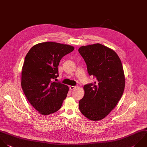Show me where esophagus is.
Listing matches in <instances>:
<instances>
[{
    "mask_svg": "<svg viewBox=\"0 0 147 147\" xmlns=\"http://www.w3.org/2000/svg\"><path fill=\"white\" fill-rule=\"evenodd\" d=\"M76 87H77L76 86H70V87H69V88H70L71 90H73L74 89H75V88H76Z\"/></svg>",
    "mask_w": 147,
    "mask_h": 147,
    "instance_id": "esophagus-1",
    "label": "esophagus"
}]
</instances>
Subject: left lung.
Here are the masks:
<instances>
[{
	"label": "left lung",
	"mask_w": 147,
	"mask_h": 147,
	"mask_svg": "<svg viewBox=\"0 0 147 147\" xmlns=\"http://www.w3.org/2000/svg\"><path fill=\"white\" fill-rule=\"evenodd\" d=\"M78 51L89 75L97 80L84 86L79 110L88 119L99 121L116 106L123 94L125 81L122 65L113 50L100 44L82 46Z\"/></svg>",
	"instance_id": "1"
}]
</instances>
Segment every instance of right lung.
<instances>
[{
	"instance_id": "1",
	"label": "right lung",
	"mask_w": 147,
	"mask_h": 147,
	"mask_svg": "<svg viewBox=\"0 0 147 147\" xmlns=\"http://www.w3.org/2000/svg\"><path fill=\"white\" fill-rule=\"evenodd\" d=\"M74 47L53 42L33 46L27 53L22 70L21 86L30 102L41 114L58 111L66 98L69 88L53 82L59 76L58 66Z\"/></svg>"
}]
</instances>
